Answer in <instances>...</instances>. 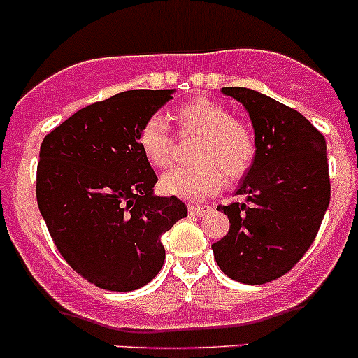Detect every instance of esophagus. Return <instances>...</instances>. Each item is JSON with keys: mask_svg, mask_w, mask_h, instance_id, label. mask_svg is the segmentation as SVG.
<instances>
[{"mask_svg": "<svg viewBox=\"0 0 358 358\" xmlns=\"http://www.w3.org/2000/svg\"><path fill=\"white\" fill-rule=\"evenodd\" d=\"M210 210H211L210 204H194V203L189 204V213L194 215V217H201V215L208 213Z\"/></svg>", "mask_w": 358, "mask_h": 358, "instance_id": "obj_1", "label": "esophagus"}]
</instances>
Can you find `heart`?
Segmentation results:
<instances>
[{
	"label": "heart",
	"mask_w": 358,
	"mask_h": 358,
	"mask_svg": "<svg viewBox=\"0 0 358 358\" xmlns=\"http://www.w3.org/2000/svg\"><path fill=\"white\" fill-rule=\"evenodd\" d=\"M173 120L182 134H197L192 148L194 164L178 166L161 178L168 196L199 201L217 192L229 180H239L252 168L257 155L252 131L232 119L220 103L196 98L173 112ZM138 147L155 168H166L173 159V134L161 115H150L138 131Z\"/></svg>",
	"instance_id": "obj_1"
}]
</instances>
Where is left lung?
<instances>
[{
    "label": "left lung",
    "instance_id": "8db88e82",
    "mask_svg": "<svg viewBox=\"0 0 358 358\" xmlns=\"http://www.w3.org/2000/svg\"><path fill=\"white\" fill-rule=\"evenodd\" d=\"M255 131L257 155L236 196L218 206L229 232L211 245L218 267L239 283L262 285L289 273L315 241L331 201L327 145L299 112L245 87H224Z\"/></svg>",
    "mask_w": 358,
    "mask_h": 358
}]
</instances>
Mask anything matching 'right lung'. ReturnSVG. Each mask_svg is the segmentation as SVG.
Masks as SVG:
<instances>
[{
	"label": "right lung",
	"instance_id": "add662e5",
	"mask_svg": "<svg viewBox=\"0 0 358 358\" xmlns=\"http://www.w3.org/2000/svg\"><path fill=\"white\" fill-rule=\"evenodd\" d=\"M164 91L119 92L78 110L45 136L36 201L66 262L89 283L131 292L157 276L161 236L187 206L154 196L157 175L138 147L141 124L173 99Z\"/></svg>",
	"mask_w": 358,
	"mask_h": 358
}]
</instances>
